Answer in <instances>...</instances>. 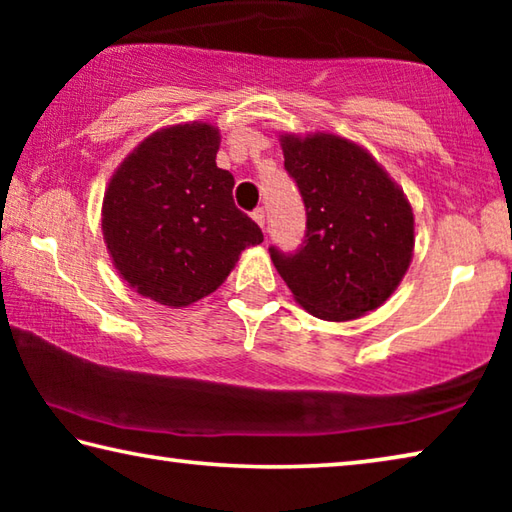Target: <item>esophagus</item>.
Wrapping results in <instances>:
<instances>
[{"label": "esophagus", "mask_w": 512, "mask_h": 512, "mask_svg": "<svg viewBox=\"0 0 512 512\" xmlns=\"http://www.w3.org/2000/svg\"><path fill=\"white\" fill-rule=\"evenodd\" d=\"M255 219V223L259 225V228H264L266 225V216H264V207H255L253 214H250Z\"/></svg>", "instance_id": "obj_1"}]
</instances>
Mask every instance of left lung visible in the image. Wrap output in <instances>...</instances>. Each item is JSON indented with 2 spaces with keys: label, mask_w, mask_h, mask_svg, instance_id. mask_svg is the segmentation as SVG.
I'll return each mask as SVG.
<instances>
[{
  "label": "left lung",
  "mask_w": 512,
  "mask_h": 512,
  "mask_svg": "<svg viewBox=\"0 0 512 512\" xmlns=\"http://www.w3.org/2000/svg\"><path fill=\"white\" fill-rule=\"evenodd\" d=\"M284 169L307 212L302 244L268 248L277 273L309 314L352 320L377 309L413 255V212L386 171L334 135L282 137Z\"/></svg>",
  "instance_id": "left-lung-1"
}]
</instances>
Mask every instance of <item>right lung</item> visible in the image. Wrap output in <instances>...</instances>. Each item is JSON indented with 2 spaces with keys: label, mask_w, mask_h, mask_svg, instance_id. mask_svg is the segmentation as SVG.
Masks as SVG:
<instances>
[{
  "label": "right lung",
  "mask_w": 512,
  "mask_h": 512,
  "mask_svg": "<svg viewBox=\"0 0 512 512\" xmlns=\"http://www.w3.org/2000/svg\"><path fill=\"white\" fill-rule=\"evenodd\" d=\"M219 131L183 124L153 133L128 155L103 198V239L131 287L167 307L219 289L241 250L262 244L235 205L230 171L216 167Z\"/></svg>",
  "instance_id": "obj_1"
}]
</instances>
